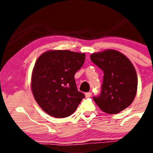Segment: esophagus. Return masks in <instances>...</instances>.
Listing matches in <instances>:
<instances>
[{
  "label": "esophagus",
  "mask_w": 153,
  "mask_h": 153,
  "mask_svg": "<svg viewBox=\"0 0 153 153\" xmlns=\"http://www.w3.org/2000/svg\"><path fill=\"white\" fill-rule=\"evenodd\" d=\"M85 96H86V98H89V97H91V93L90 92H87V93H85Z\"/></svg>",
  "instance_id": "esophagus-1"
}]
</instances>
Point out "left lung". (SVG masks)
Instances as JSON below:
<instances>
[{
  "mask_svg": "<svg viewBox=\"0 0 153 153\" xmlns=\"http://www.w3.org/2000/svg\"><path fill=\"white\" fill-rule=\"evenodd\" d=\"M90 60L103 71L101 92L93 97L101 110L109 114L123 111L134 100L138 79L130 60L123 53L113 50L93 53Z\"/></svg>",
  "mask_w": 153,
  "mask_h": 153,
  "instance_id": "1",
  "label": "left lung"
}]
</instances>
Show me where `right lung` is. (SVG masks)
I'll list each match as a JSON object with an SVG mask.
<instances>
[{
	"label": "right lung",
	"mask_w": 153,
	"mask_h": 153,
	"mask_svg": "<svg viewBox=\"0 0 153 153\" xmlns=\"http://www.w3.org/2000/svg\"><path fill=\"white\" fill-rule=\"evenodd\" d=\"M85 54L51 51L39 56L33 67L31 88L44 112L56 118L72 115L85 97L78 91L74 75L82 67Z\"/></svg>",
	"instance_id": "right-lung-1"
}]
</instances>
